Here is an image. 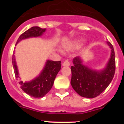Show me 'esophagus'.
<instances>
[{"label": "esophagus", "instance_id": "34e87169", "mask_svg": "<svg viewBox=\"0 0 124 124\" xmlns=\"http://www.w3.org/2000/svg\"><path fill=\"white\" fill-rule=\"evenodd\" d=\"M70 63L69 62L68 60H66V61H64V63H63V66H70Z\"/></svg>", "mask_w": 124, "mask_h": 124}]
</instances>
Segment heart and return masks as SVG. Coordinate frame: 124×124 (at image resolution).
<instances>
[{"instance_id": "1", "label": "heart", "mask_w": 124, "mask_h": 124, "mask_svg": "<svg viewBox=\"0 0 124 124\" xmlns=\"http://www.w3.org/2000/svg\"><path fill=\"white\" fill-rule=\"evenodd\" d=\"M83 43V40H76L73 41L71 43H70L68 48L71 50H75V49L79 48Z\"/></svg>"}]
</instances>
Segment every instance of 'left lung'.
<instances>
[{"label":"left lung","instance_id":"8db88e82","mask_svg":"<svg viewBox=\"0 0 124 124\" xmlns=\"http://www.w3.org/2000/svg\"><path fill=\"white\" fill-rule=\"evenodd\" d=\"M107 45L111 50L110 58L106 67L101 71H96L84 66L79 56L73 60L71 67V84L76 93L82 97L94 98L100 95L108 87L113 79L116 70V58L113 46L109 41Z\"/></svg>","mask_w":124,"mask_h":124}]
</instances>
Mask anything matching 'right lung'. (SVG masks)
Masks as SVG:
<instances>
[{
    "label": "right lung",
    "mask_w": 124,
    "mask_h": 124,
    "mask_svg": "<svg viewBox=\"0 0 124 124\" xmlns=\"http://www.w3.org/2000/svg\"><path fill=\"white\" fill-rule=\"evenodd\" d=\"M45 31L46 28H41L39 27H31L20 36L16 45L23 39L40 37ZM12 64L15 78L20 79L15 55L14 54L12 56ZM61 62L60 61L47 60L44 68L40 75L31 81L23 82L22 81H20L19 84L21 86L20 87L25 93L31 97L35 98L43 97L50 91L52 87L56 76L61 70Z\"/></svg>",
    "instance_id": "1"
}]
</instances>
